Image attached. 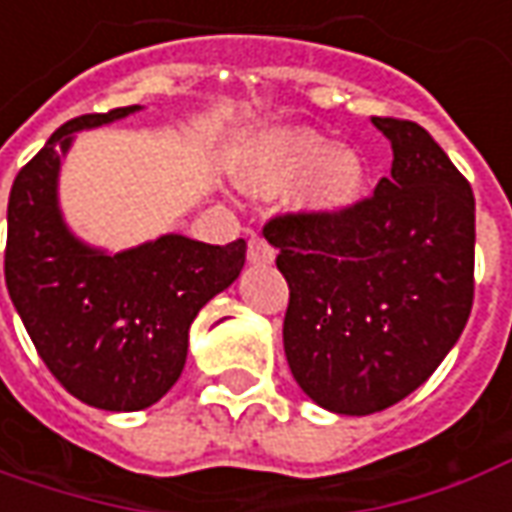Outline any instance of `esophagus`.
<instances>
[{
  "label": "esophagus",
  "mask_w": 512,
  "mask_h": 512,
  "mask_svg": "<svg viewBox=\"0 0 512 512\" xmlns=\"http://www.w3.org/2000/svg\"><path fill=\"white\" fill-rule=\"evenodd\" d=\"M248 259L253 264H270L276 259V250L264 236H253L248 242Z\"/></svg>",
  "instance_id": "1"
}]
</instances>
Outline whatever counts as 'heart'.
<instances>
[{"mask_svg": "<svg viewBox=\"0 0 512 512\" xmlns=\"http://www.w3.org/2000/svg\"><path fill=\"white\" fill-rule=\"evenodd\" d=\"M312 172L303 203L315 211H343L354 206L365 189L362 158L312 130H276L253 144L245 183L259 195H284Z\"/></svg>", "mask_w": 512, "mask_h": 512, "instance_id": "b5f03b06", "label": "heart"}]
</instances>
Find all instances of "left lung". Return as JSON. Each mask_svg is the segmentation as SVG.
<instances>
[{
	"label": "left lung",
	"instance_id": "left-lung-1",
	"mask_svg": "<svg viewBox=\"0 0 512 512\" xmlns=\"http://www.w3.org/2000/svg\"><path fill=\"white\" fill-rule=\"evenodd\" d=\"M390 178L343 211L264 222L290 284L284 351L295 382L340 415L407 398L460 340L474 303V192L421 125L373 116Z\"/></svg>",
	"mask_w": 512,
	"mask_h": 512
}]
</instances>
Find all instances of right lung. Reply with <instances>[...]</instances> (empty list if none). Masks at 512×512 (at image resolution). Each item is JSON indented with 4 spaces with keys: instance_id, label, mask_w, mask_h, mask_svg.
Here are the masks:
<instances>
[{
    "instance_id": "obj_1",
    "label": "right lung",
    "mask_w": 512,
    "mask_h": 512,
    "mask_svg": "<svg viewBox=\"0 0 512 512\" xmlns=\"http://www.w3.org/2000/svg\"><path fill=\"white\" fill-rule=\"evenodd\" d=\"M139 111L83 114L19 169L7 200L5 284L49 373L88 407L144 410L181 376L189 326L234 284L248 242L206 245L167 234L125 253L80 245L61 220L55 183L80 128Z\"/></svg>"
}]
</instances>
